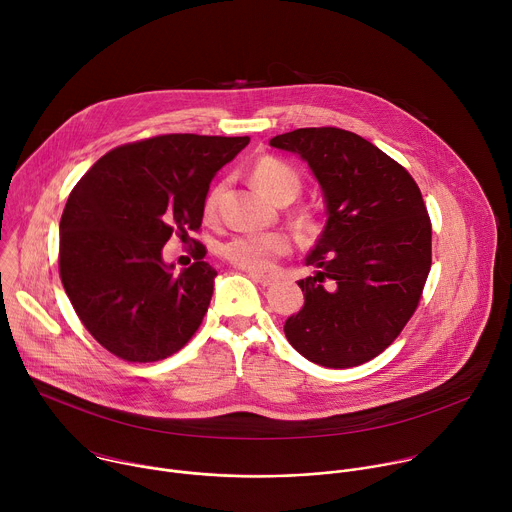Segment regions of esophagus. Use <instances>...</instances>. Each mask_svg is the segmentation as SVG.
<instances>
[{"label": "esophagus", "instance_id": "1", "mask_svg": "<svg viewBox=\"0 0 512 512\" xmlns=\"http://www.w3.org/2000/svg\"><path fill=\"white\" fill-rule=\"evenodd\" d=\"M247 273H249V277H251L253 281H257V283H261V285H265V287L275 281L273 275H263V273H259V271H247Z\"/></svg>", "mask_w": 512, "mask_h": 512}]
</instances>
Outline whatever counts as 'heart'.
<instances>
[{"label": "heart", "instance_id": "b5f03b06", "mask_svg": "<svg viewBox=\"0 0 512 512\" xmlns=\"http://www.w3.org/2000/svg\"><path fill=\"white\" fill-rule=\"evenodd\" d=\"M251 178L257 188L269 196L273 202H291L300 188L302 178L296 168H291L287 162L279 158H261L255 162L251 170ZM218 196H221V186H214L208 190L204 198V212L210 216L216 210ZM291 251V241L283 233H247L235 235L223 243L221 255L247 271H271L277 259L285 257Z\"/></svg>", "mask_w": 512, "mask_h": 512}]
</instances>
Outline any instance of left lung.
<instances>
[{"label": "left lung", "instance_id": "1", "mask_svg": "<svg viewBox=\"0 0 512 512\" xmlns=\"http://www.w3.org/2000/svg\"><path fill=\"white\" fill-rule=\"evenodd\" d=\"M271 148L308 162L328 221L300 279L306 304L285 320L289 344L328 369L379 356L405 328L431 269V221L411 174L364 137L338 127L275 135Z\"/></svg>", "mask_w": 512, "mask_h": 512}]
</instances>
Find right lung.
<instances>
[{
    "mask_svg": "<svg viewBox=\"0 0 512 512\" xmlns=\"http://www.w3.org/2000/svg\"><path fill=\"white\" fill-rule=\"evenodd\" d=\"M247 143V135H156L107 152L72 188L60 218V279L111 354L156 362L202 324L216 277L204 245L180 273L162 249L200 229L210 180Z\"/></svg>",
    "mask_w": 512,
    "mask_h": 512,
    "instance_id": "1",
    "label": "right lung"
}]
</instances>
